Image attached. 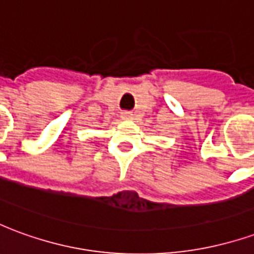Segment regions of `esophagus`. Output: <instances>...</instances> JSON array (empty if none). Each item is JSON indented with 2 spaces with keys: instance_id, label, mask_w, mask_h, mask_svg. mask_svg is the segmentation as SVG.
<instances>
[{
  "instance_id": "esophagus-1",
  "label": "esophagus",
  "mask_w": 254,
  "mask_h": 254,
  "mask_svg": "<svg viewBox=\"0 0 254 254\" xmlns=\"http://www.w3.org/2000/svg\"><path fill=\"white\" fill-rule=\"evenodd\" d=\"M121 118L122 120H133V114L132 113H129V111H124V113H121Z\"/></svg>"
}]
</instances>
